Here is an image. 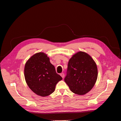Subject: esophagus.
Wrapping results in <instances>:
<instances>
[{
	"label": "esophagus",
	"mask_w": 121,
	"mask_h": 121,
	"mask_svg": "<svg viewBox=\"0 0 121 121\" xmlns=\"http://www.w3.org/2000/svg\"><path fill=\"white\" fill-rule=\"evenodd\" d=\"M60 75L61 76V77L63 78H64V76H65V75H64V73H60Z\"/></svg>",
	"instance_id": "1"
}]
</instances>
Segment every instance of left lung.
Wrapping results in <instances>:
<instances>
[{
  "label": "left lung",
  "mask_w": 121,
  "mask_h": 121,
  "mask_svg": "<svg viewBox=\"0 0 121 121\" xmlns=\"http://www.w3.org/2000/svg\"><path fill=\"white\" fill-rule=\"evenodd\" d=\"M67 72L65 82L72 92L80 95L92 89L98 76L95 62L89 54L81 51L69 60Z\"/></svg>",
  "instance_id": "obj_1"
}]
</instances>
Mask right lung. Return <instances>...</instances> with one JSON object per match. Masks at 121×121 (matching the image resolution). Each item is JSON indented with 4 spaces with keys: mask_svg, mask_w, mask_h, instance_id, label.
Returning <instances> with one entry per match:
<instances>
[{
    "mask_svg": "<svg viewBox=\"0 0 121 121\" xmlns=\"http://www.w3.org/2000/svg\"><path fill=\"white\" fill-rule=\"evenodd\" d=\"M24 76L28 86L35 94L42 97L48 96L56 89V84L63 79L56 73L49 57L42 52L36 53L26 61Z\"/></svg>",
    "mask_w": 121,
    "mask_h": 121,
    "instance_id": "obj_1",
    "label": "right lung"
}]
</instances>
